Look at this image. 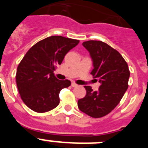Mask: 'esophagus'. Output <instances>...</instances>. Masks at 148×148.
I'll list each match as a JSON object with an SVG mask.
<instances>
[{
    "mask_svg": "<svg viewBox=\"0 0 148 148\" xmlns=\"http://www.w3.org/2000/svg\"><path fill=\"white\" fill-rule=\"evenodd\" d=\"M71 86L73 87H78V84H75V82H73V83L71 84Z\"/></svg>",
    "mask_w": 148,
    "mask_h": 148,
    "instance_id": "obj_1",
    "label": "esophagus"
}]
</instances>
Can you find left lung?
<instances>
[{"mask_svg": "<svg viewBox=\"0 0 148 148\" xmlns=\"http://www.w3.org/2000/svg\"><path fill=\"white\" fill-rule=\"evenodd\" d=\"M82 45L92 60L91 74L101 85L98 91L84 86L87 94L78 101V107L92 118H101L110 113L122 99L128 88L130 70L121 55L106 43L88 40Z\"/></svg>", "mask_w": 148, "mask_h": 148, "instance_id": "8db88e82", "label": "left lung"}]
</instances>
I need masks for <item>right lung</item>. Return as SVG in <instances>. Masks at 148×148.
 Returning <instances> with one entry per match:
<instances>
[{
    "label": "right lung",
    "mask_w": 148,
    "mask_h": 148,
    "mask_svg": "<svg viewBox=\"0 0 148 148\" xmlns=\"http://www.w3.org/2000/svg\"><path fill=\"white\" fill-rule=\"evenodd\" d=\"M79 40L62 36H50L28 50L18 64L16 83L24 104L37 113H45L59 104V92L70 86L69 80H58L53 71L65 55Z\"/></svg>",
    "instance_id": "add662e5"
}]
</instances>
